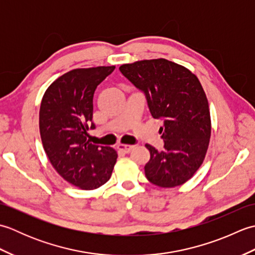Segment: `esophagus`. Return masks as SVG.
I'll return each mask as SVG.
<instances>
[{
  "label": "esophagus",
  "instance_id": "1",
  "mask_svg": "<svg viewBox=\"0 0 255 255\" xmlns=\"http://www.w3.org/2000/svg\"><path fill=\"white\" fill-rule=\"evenodd\" d=\"M117 148H118V150L123 151V152H125V153H129V152H131V151L133 150L134 145H130V144H122V143H119V144L117 145Z\"/></svg>",
  "mask_w": 255,
  "mask_h": 255
}]
</instances>
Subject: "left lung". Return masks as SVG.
<instances>
[{
    "label": "left lung",
    "instance_id": "8db88e82",
    "mask_svg": "<svg viewBox=\"0 0 255 255\" xmlns=\"http://www.w3.org/2000/svg\"><path fill=\"white\" fill-rule=\"evenodd\" d=\"M119 70L143 92L152 117L163 121L164 149L145 144L150 151L145 177L159 187L182 185L202 165L209 144L210 112L202 84L187 68L162 58L126 63Z\"/></svg>",
    "mask_w": 255,
    "mask_h": 255
}]
</instances>
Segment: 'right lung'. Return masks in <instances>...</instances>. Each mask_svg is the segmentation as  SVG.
Masks as SVG:
<instances>
[{"label":"right lung","mask_w":255,"mask_h":255,"mask_svg":"<svg viewBox=\"0 0 255 255\" xmlns=\"http://www.w3.org/2000/svg\"><path fill=\"white\" fill-rule=\"evenodd\" d=\"M115 66L74 69L50 84L42 97L39 130L51 165L64 180L91 191L110 180L117 152L90 142L93 96Z\"/></svg>","instance_id":"right-lung-1"}]
</instances>
